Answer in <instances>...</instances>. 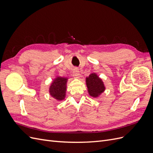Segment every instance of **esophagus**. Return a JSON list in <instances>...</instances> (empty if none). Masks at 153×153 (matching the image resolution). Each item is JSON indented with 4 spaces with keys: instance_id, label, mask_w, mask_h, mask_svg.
I'll list each match as a JSON object with an SVG mask.
<instances>
[{
    "instance_id": "obj_1",
    "label": "esophagus",
    "mask_w": 153,
    "mask_h": 153,
    "mask_svg": "<svg viewBox=\"0 0 153 153\" xmlns=\"http://www.w3.org/2000/svg\"><path fill=\"white\" fill-rule=\"evenodd\" d=\"M73 76L74 77H75V78H79L80 73H79V71H78V69L77 68H75V69H73Z\"/></svg>"
}]
</instances>
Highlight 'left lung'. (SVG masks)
I'll return each instance as SVG.
<instances>
[{
	"label": "left lung",
	"instance_id": "obj_1",
	"mask_svg": "<svg viewBox=\"0 0 153 153\" xmlns=\"http://www.w3.org/2000/svg\"><path fill=\"white\" fill-rule=\"evenodd\" d=\"M86 85L89 95L93 98L98 97L105 89L102 80L94 73L86 78Z\"/></svg>",
	"mask_w": 153,
	"mask_h": 153
}]
</instances>
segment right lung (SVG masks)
<instances>
[{"label":"right lung","instance_id":"right-lung-1","mask_svg":"<svg viewBox=\"0 0 153 153\" xmlns=\"http://www.w3.org/2000/svg\"><path fill=\"white\" fill-rule=\"evenodd\" d=\"M67 80V78L64 77L55 78L50 87V94L58 101L63 100L66 96Z\"/></svg>","mask_w":153,"mask_h":153}]
</instances>
